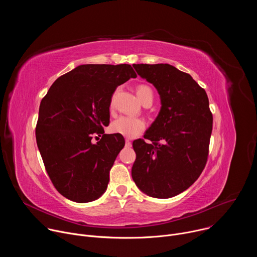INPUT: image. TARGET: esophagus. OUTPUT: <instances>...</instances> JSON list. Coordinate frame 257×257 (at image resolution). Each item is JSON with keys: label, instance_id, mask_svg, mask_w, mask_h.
I'll return each instance as SVG.
<instances>
[{"label": "esophagus", "instance_id": "obj_1", "mask_svg": "<svg viewBox=\"0 0 257 257\" xmlns=\"http://www.w3.org/2000/svg\"><path fill=\"white\" fill-rule=\"evenodd\" d=\"M125 144H126V146L127 148H131V145H132V142L129 140V139H126L125 140Z\"/></svg>", "mask_w": 257, "mask_h": 257}]
</instances>
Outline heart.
<instances>
[{"label":"heart","mask_w":257,"mask_h":257,"mask_svg":"<svg viewBox=\"0 0 257 257\" xmlns=\"http://www.w3.org/2000/svg\"><path fill=\"white\" fill-rule=\"evenodd\" d=\"M138 98L142 103L152 102L154 100V91L148 85H139L136 89ZM145 128V123L142 119L136 117L121 116L116 119L112 125L111 130L113 133L122 135L128 138H134L139 135Z\"/></svg>","instance_id":"1"}]
</instances>
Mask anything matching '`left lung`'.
Segmentation results:
<instances>
[{"instance_id": "left-lung-1", "label": "left lung", "mask_w": 257, "mask_h": 257, "mask_svg": "<svg viewBox=\"0 0 257 257\" xmlns=\"http://www.w3.org/2000/svg\"><path fill=\"white\" fill-rule=\"evenodd\" d=\"M154 84L162 107L143 139L133 141L132 178L145 194L170 198L188 189L208 157L212 114L205 90L185 72L169 64H133Z\"/></svg>"}]
</instances>
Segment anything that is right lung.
<instances>
[{"label":"right lung","instance_id":"add662e5","mask_svg":"<svg viewBox=\"0 0 257 257\" xmlns=\"http://www.w3.org/2000/svg\"><path fill=\"white\" fill-rule=\"evenodd\" d=\"M128 64L80 65L59 77L42 99L36 143L47 173L64 197L90 202L106 190L109 171L125 140L103 134L116 88L136 78ZM103 134L95 145L92 136Z\"/></svg>","mask_w":257,"mask_h":257}]
</instances>
